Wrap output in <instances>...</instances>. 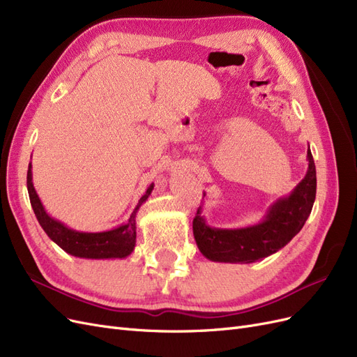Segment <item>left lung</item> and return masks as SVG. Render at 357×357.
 <instances>
[{
  "label": "left lung",
  "instance_id": "left-lung-1",
  "mask_svg": "<svg viewBox=\"0 0 357 357\" xmlns=\"http://www.w3.org/2000/svg\"><path fill=\"white\" fill-rule=\"evenodd\" d=\"M308 169L294 191L279 199L259 224L245 228H213L202 216V206L192 220V233L202 254L218 262L250 264L286 246L301 231L316 199V166L307 149Z\"/></svg>",
  "mask_w": 357,
  "mask_h": 357
}]
</instances>
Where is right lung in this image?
Masks as SVG:
<instances>
[{
    "instance_id": "right-lung-1",
    "label": "right lung",
    "mask_w": 357,
    "mask_h": 357,
    "mask_svg": "<svg viewBox=\"0 0 357 357\" xmlns=\"http://www.w3.org/2000/svg\"><path fill=\"white\" fill-rule=\"evenodd\" d=\"M32 166L28 167L26 176V187L29 192L31 206L36 213L37 220L43 229L45 231L54 243L62 248L66 254L78 258H89V259H109V258H126L129 257L136 243V213L139 211L141 204L149 197L154 185L148 187L145 194L141 197L139 203L136 204L135 211L132 212L129 221L109 229V231L102 233H83L75 231L73 228H68L65 224L56 221L47 212L44 211L43 203L38 197V194L33 188L32 183Z\"/></svg>"
}]
</instances>
